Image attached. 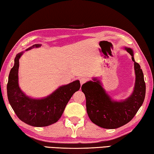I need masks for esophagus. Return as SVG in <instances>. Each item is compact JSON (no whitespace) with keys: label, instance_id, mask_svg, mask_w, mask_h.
<instances>
[{"label":"esophagus","instance_id":"obj_1","mask_svg":"<svg viewBox=\"0 0 154 154\" xmlns=\"http://www.w3.org/2000/svg\"><path fill=\"white\" fill-rule=\"evenodd\" d=\"M79 81H80L81 85H83V83H85V82H87L88 79H87V78H85V77H82V78H81V79H79Z\"/></svg>","mask_w":154,"mask_h":154}]
</instances>
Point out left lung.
Masks as SVG:
<instances>
[{
	"mask_svg": "<svg viewBox=\"0 0 154 154\" xmlns=\"http://www.w3.org/2000/svg\"><path fill=\"white\" fill-rule=\"evenodd\" d=\"M132 56L136 80L133 92L122 101H115L106 93L100 82L94 78L82 85V90L86 98L88 116L94 124L103 128L115 129L131 120L144 101L145 83L140 65L135 62L132 49L125 48Z\"/></svg>",
	"mask_w": 154,
	"mask_h": 154,
	"instance_id": "obj_1",
	"label": "left lung"
}]
</instances>
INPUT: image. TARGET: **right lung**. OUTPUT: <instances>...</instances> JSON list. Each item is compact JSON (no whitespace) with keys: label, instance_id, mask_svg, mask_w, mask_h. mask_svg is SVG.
<instances>
[{"label":"right lung","instance_id":"add662e5","mask_svg":"<svg viewBox=\"0 0 154 154\" xmlns=\"http://www.w3.org/2000/svg\"><path fill=\"white\" fill-rule=\"evenodd\" d=\"M35 44L26 50L39 48ZM23 52L17 54L14 66L10 71L7 83V96L10 105L21 121L35 127L48 126L56 123L61 118L64 110L73 94L79 90V80L62 85L48 96L35 99L27 96L18 84L19 59Z\"/></svg>","mask_w":154,"mask_h":154}]
</instances>
